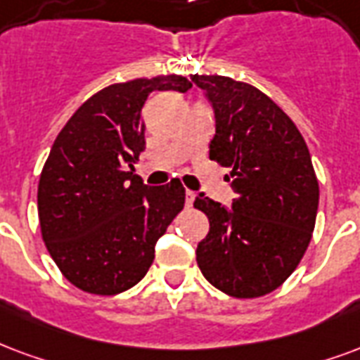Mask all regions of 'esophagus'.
I'll return each instance as SVG.
<instances>
[{
	"mask_svg": "<svg viewBox=\"0 0 360 360\" xmlns=\"http://www.w3.org/2000/svg\"><path fill=\"white\" fill-rule=\"evenodd\" d=\"M194 198H196V193H193V191H187V193H185V202H187V207L193 206Z\"/></svg>",
	"mask_w": 360,
	"mask_h": 360,
	"instance_id": "esophagus-1",
	"label": "esophagus"
}]
</instances>
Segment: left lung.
<instances>
[{
    "instance_id": "left-lung-1",
    "label": "left lung",
    "mask_w": 360,
    "mask_h": 360,
    "mask_svg": "<svg viewBox=\"0 0 360 360\" xmlns=\"http://www.w3.org/2000/svg\"><path fill=\"white\" fill-rule=\"evenodd\" d=\"M215 112L210 160L231 167L233 207L198 194L210 233L196 262L210 284L233 297L273 292L300 265L316 210L319 181L302 133L257 87L227 76L191 78Z\"/></svg>"
}]
</instances>
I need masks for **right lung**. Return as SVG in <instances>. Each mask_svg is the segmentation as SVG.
<instances>
[{"instance_id":"add662e5","label":"right lung","mask_w":360,"mask_h":360,"mask_svg":"<svg viewBox=\"0 0 360 360\" xmlns=\"http://www.w3.org/2000/svg\"><path fill=\"white\" fill-rule=\"evenodd\" d=\"M183 76L108 85L60 129L38 185L41 238L60 273L87 294L116 295L146 275L154 246L185 206L179 179L146 187L133 164L145 150L141 118L154 91L185 93Z\"/></svg>"}]
</instances>
